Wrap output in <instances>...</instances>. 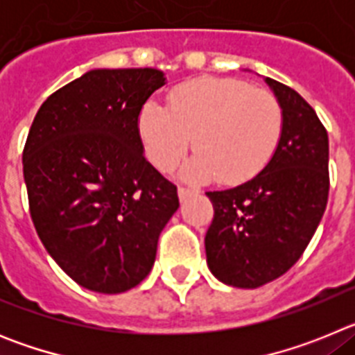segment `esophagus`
Returning <instances> with one entry per match:
<instances>
[{
  "label": "esophagus",
  "instance_id": "1",
  "mask_svg": "<svg viewBox=\"0 0 355 355\" xmlns=\"http://www.w3.org/2000/svg\"><path fill=\"white\" fill-rule=\"evenodd\" d=\"M178 193H180V199L184 200V199H188V197L197 196V193H199V190H196V188H188V187H180Z\"/></svg>",
  "mask_w": 355,
  "mask_h": 355
}]
</instances>
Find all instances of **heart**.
I'll return each mask as SVG.
<instances>
[{
  "instance_id": "b5f03b06",
  "label": "heart",
  "mask_w": 355,
  "mask_h": 355,
  "mask_svg": "<svg viewBox=\"0 0 355 355\" xmlns=\"http://www.w3.org/2000/svg\"><path fill=\"white\" fill-rule=\"evenodd\" d=\"M167 108L149 101L139 114V135L149 162L174 171L192 146L184 168L192 180L240 184L270 162L283 135V108L272 92L234 78H199L175 87Z\"/></svg>"
}]
</instances>
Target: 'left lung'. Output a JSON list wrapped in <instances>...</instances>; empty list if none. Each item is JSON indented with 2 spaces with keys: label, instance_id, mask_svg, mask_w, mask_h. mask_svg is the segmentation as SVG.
Segmentation results:
<instances>
[{
  "label": "left lung",
  "instance_id": "8db88e82",
  "mask_svg": "<svg viewBox=\"0 0 355 355\" xmlns=\"http://www.w3.org/2000/svg\"><path fill=\"white\" fill-rule=\"evenodd\" d=\"M283 108V135L266 167L240 187L206 192L213 220L206 261L218 281L259 288L299 261L329 197V137L315 110L286 85L265 78Z\"/></svg>",
  "mask_w": 355,
  "mask_h": 355
}]
</instances>
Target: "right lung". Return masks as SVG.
Listing matches in <instances>:
<instances>
[{"mask_svg": "<svg viewBox=\"0 0 355 355\" xmlns=\"http://www.w3.org/2000/svg\"><path fill=\"white\" fill-rule=\"evenodd\" d=\"M165 85L158 69H96L42 103L23 150L30 215L62 270L122 293L155 265L178 188L144 156L139 114Z\"/></svg>", "mask_w": 355, "mask_h": 355, "instance_id": "add662e5", "label": "right lung"}]
</instances>
